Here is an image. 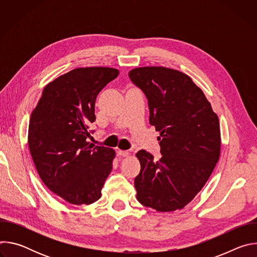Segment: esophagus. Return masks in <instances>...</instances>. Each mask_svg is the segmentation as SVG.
Segmentation results:
<instances>
[{
	"label": "esophagus",
	"mask_w": 257,
	"mask_h": 257,
	"mask_svg": "<svg viewBox=\"0 0 257 257\" xmlns=\"http://www.w3.org/2000/svg\"><path fill=\"white\" fill-rule=\"evenodd\" d=\"M117 155L119 157H128L129 156V152H127V151H118Z\"/></svg>",
	"instance_id": "1"
}]
</instances>
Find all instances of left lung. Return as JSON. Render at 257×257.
<instances>
[{
	"mask_svg": "<svg viewBox=\"0 0 257 257\" xmlns=\"http://www.w3.org/2000/svg\"><path fill=\"white\" fill-rule=\"evenodd\" d=\"M145 94L150 123L161 136V159L144 150L136 154L141 170L134 180L137 199L158 211L188 204L204 186L221 152L216 114L202 90L180 71L141 67L129 72Z\"/></svg>",
	"mask_w": 257,
	"mask_h": 257,
	"instance_id": "left-lung-1",
	"label": "left lung"
}]
</instances>
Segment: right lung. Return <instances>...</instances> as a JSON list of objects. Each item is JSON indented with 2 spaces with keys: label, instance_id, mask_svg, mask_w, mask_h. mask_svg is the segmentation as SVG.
Returning a JSON list of instances; mask_svg holds the SVG:
<instances>
[{
  "label": "right lung",
  "instance_id": "obj_1",
  "mask_svg": "<svg viewBox=\"0 0 257 257\" xmlns=\"http://www.w3.org/2000/svg\"><path fill=\"white\" fill-rule=\"evenodd\" d=\"M119 75L106 67L77 68L50 82L29 119L28 146L45 185L71 204H90L113 168L115 151L87 141L98 92Z\"/></svg>",
  "mask_w": 257,
  "mask_h": 257
}]
</instances>
